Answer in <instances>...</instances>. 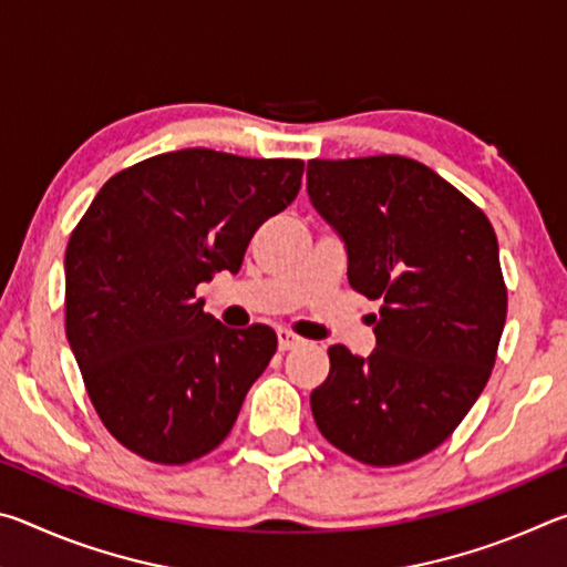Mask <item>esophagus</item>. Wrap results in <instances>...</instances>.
Listing matches in <instances>:
<instances>
[{"label":"esophagus","instance_id":"1","mask_svg":"<svg viewBox=\"0 0 567 567\" xmlns=\"http://www.w3.org/2000/svg\"><path fill=\"white\" fill-rule=\"evenodd\" d=\"M302 342H305V340L300 338V334H295V332L285 330V328L277 330V348H280L282 352H287V350H295V348H300Z\"/></svg>","mask_w":567,"mask_h":567}]
</instances>
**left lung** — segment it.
I'll return each instance as SVG.
<instances>
[{
	"label": "left lung",
	"mask_w": 567,
	"mask_h": 567,
	"mask_svg": "<svg viewBox=\"0 0 567 567\" xmlns=\"http://www.w3.org/2000/svg\"><path fill=\"white\" fill-rule=\"evenodd\" d=\"M307 195L342 239L352 290L382 300L368 358L330 348L315 422L364 465L410 463L450 437L491 378L507 315L497 237L450 182L398 155L310 159Z\"/></svg>",
	"instance_id": "8db88e82"
}]
</instances>
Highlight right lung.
I'll list each match as a JSON object with an SVG mask.
<instances>
[{"label":"right lung","mask_w":567,"mask_h":567,"mask_svg":"<svg viewBox=\"0 0 567 567\" xmlns=\"http://www.w3.org/2000/svg\"><path fill=\"white\" fill-rule=\"evenodd\" d=\"M305 162L179 150L114 175L64 255L66 340L104 427L152 463L182 465L229 435L277 350L233 330L197 287L237 275L249 239L300 192Z\"/></svg>","instance_id":"right-lung-1"}]
</instances>
